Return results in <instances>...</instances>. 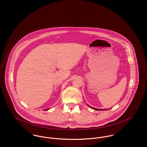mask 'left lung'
<instances>
[{
	"instance_id": "left-lung-1",
	"label": "left lung",
	"mask_w": 147,
	"mask_h": 147,
	"mask_svg": "<svg viewBox=\"0 0 147 147\" xmlns=\"http://www.w3.org/2000/svg\"><path fill=\"white\" fill-rule=\"evenodd\" d=\"M88 106H90L89 105H88ZM91 108H92V109H94V110H98H98H100V111H101V110H106V109H104V110H103V109H102V110H101V109H95V108H94V107H91Z\"/></svg>"
}]
</instances>
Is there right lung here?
Segmentation results:
<instances>
[{
  "label": "right lung",
  "instance_id": "add662e5",
  "mask_svg": "<svg viewBox=\"0 0 147 147\" xmlns=\"http://www.w3.org/2000/svg\"><path fill=\"white\" fill-rule=\"evenodd\" d=\"M49 109H46V110H49Z\"/></svg>",
  "mask_w": 147,
  "mask_h": 147
}]
</instances>
